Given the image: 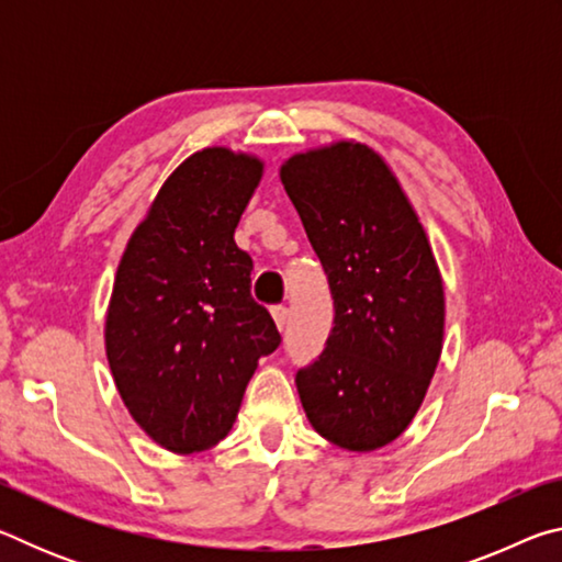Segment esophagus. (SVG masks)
<instances>
[{"mask_svg": "<svg viewBox=\"0 0 562 562\" xmlns=\"http://www.w3.org/2000/svg\"><path fill=\"white\" fill-rule=\"evenodd\" d=\"M272 317H274V322H278L280 329L288 327V322H290V307H288V304H274Z\"/></svg>", "mask_w": 562, "mask_h": 562, "instance_id": "obj_1", "label": "esophagus"}]
</instances>
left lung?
Wrapping results in <instances>:
<instances>
[{"instance_id": "left-lung-1", "label": "left lung", "mask_w": 562, "mask_h": 562, "mask_svg": "<svg viewBox=\"0 0 562 562\" xmlns=\"http://www.w3.org/2000/svg\"><path fill=\"white\" fill-rule=\"evenodd\" d=\"M280 178L335 300L322 355L294 382L312 426L347 451L402 434L424 402L443 341V284L431 245L372 148L292 156Z\"/></svg>"}]
</instances>
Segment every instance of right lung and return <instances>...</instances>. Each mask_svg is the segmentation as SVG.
<instances>
[{"label":"right lung","instance_id":"add662e5","mask_svg":"<svg viewBox=\"0 0 562 562\" xmlns=\"http://www.w3.org/2000/svg\"><path fill=\"white\" fill-rule=\"evenodd\" d=\"M262 164L205 148L180 164L123 252L106 355L123 404L150 439L198 453L225 439L258 359L280 347L250 294L235 227Z\"/></svg>","mask_w":562,"mask_h":562}]
</instances>
